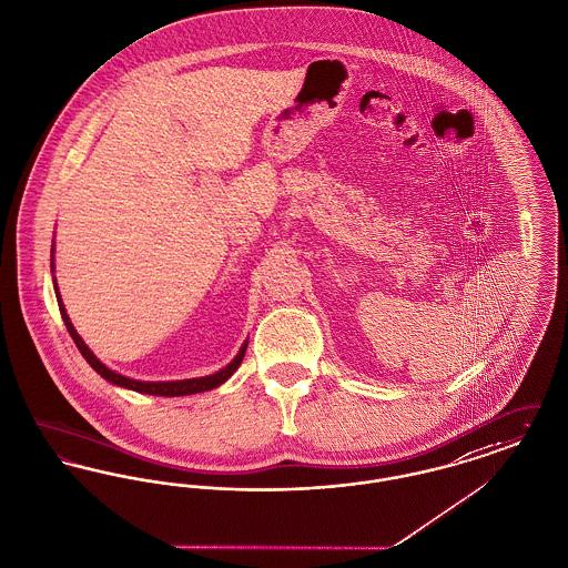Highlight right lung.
<instances>
[{"label":"right lung","mask_w":568,"mask_h":568,"mask_svg":"<svg viewBox=\"0 0 568 568\" xmlns=\"http://www.w3.org/2000/svg\"><path fill=\"white\" fill-rule=\"evenodd\" d=\"M55 243L51 245V273H55ZM53 288H55V297H58V305H60L61 318H63V325L68 328V333L72 335L77 348L81 351V355L85 357V361L90 363L91 367L104 378L109 381L111 385L115 387L130 388V390H136V393H145V395H160V397H181V395H192V393H203V390H211V388L220 387L224 385L241 365V361L245 357V348H247V342L241 344L240 353L235 355V358L222 367L220 372L210 374V376H201V378H185V381H166V383H150V381H134V378H128L123 374H118L115 369L106 367L100 358L95 357L90 351V346L83 342V337L77 333V328L72 325L65 307H63V301H61L60 288H58V280L53 275Z\"/></svg>","instance_id":"add662e5"}]
</instances>
